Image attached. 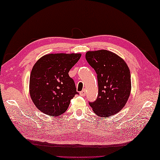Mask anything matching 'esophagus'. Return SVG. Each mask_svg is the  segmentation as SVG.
<instances>
[{
  "instance_id": "34e87169",
  "label": "esophagus",
  "mask_w": 160,
  "mask_h": 160,
  "mask_svg": "<svg viewBox=\"0 0 160 160\" xmlns=\"http://www.w3.org/2000/svg\"><path fill=\"white\" fill-rule=\"evenodd\" d=\"M79 94H80V96H86V91H85V89H83L82 91H81L80 93H79Z\"/></svg>"
}]
</instances>
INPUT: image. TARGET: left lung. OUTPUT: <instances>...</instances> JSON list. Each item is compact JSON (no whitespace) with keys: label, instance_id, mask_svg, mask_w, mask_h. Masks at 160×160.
I'll return each instance as SVG.
<instances>
[{"label":"left lung","instance_id":"obj_1","mask_svg":"<svg viewBox=\"0 0 160 160\" xmlns=\"http://www.w3.org/2000/svg\"><path fill=\"white\" fill-rule=\"evenodd\" d=\"M86 59L96 71L98 83V96L89 105L100 117L118 113L127 102L131 91L127 64L119 55L107 50L86 52Z\"/></svg>","mask_w":160,"mask_h":160}]
</instances>
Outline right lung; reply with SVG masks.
<instances>
[{
  "instance_id": "add662e5",
  "label": "right lung",
  "mask_w": 160,
  "mask_h": 160,
  "mask_svg": "<svg viewBox=\"0 0 160 160\" xmlns=\"http://www.w3.org/2000/svg\"><path fill=\"white\" fill-rule=\"evenodd\" d=\"M81 53H50L36 61L29 78V94L38 110L58 117L68 108L78 93L69 72Z\"/></svg>"
}]
</instances>
